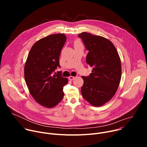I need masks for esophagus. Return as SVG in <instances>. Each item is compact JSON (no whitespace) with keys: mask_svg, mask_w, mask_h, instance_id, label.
Returning <instances> with one entry per match:
<instances>
[{"mask_svg":"<svg viewBox=\"0 0 147 147\" xmlns=\"http://www.w3.org/2000/svg\"><path fill=\"white\" fill-rule=\"evenodd\" d=\"M75 77H73V76H70L69 77V80H70V81H72V80H73L74 79H75Z\"/></svg>","mask_w":147,"mask_h":147,"instance_id":"34e87169","label":"esophagus"}]
</instances>
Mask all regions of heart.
<instances>
[{"instance_id": "1", "label": "heart", "mask_w": 147, "mask_h": 147, "mask_svg": "<svg viewBox=\"0 0 147 147\" xmlns=\"http://www.w3.org/2000/svg\"><path fill=\"white\" fill-rule=\"evenodd\" d=\"M74 48L78 47H84L81 40L79 39H77L74 41Z\"/></svg>"}]
</instances>
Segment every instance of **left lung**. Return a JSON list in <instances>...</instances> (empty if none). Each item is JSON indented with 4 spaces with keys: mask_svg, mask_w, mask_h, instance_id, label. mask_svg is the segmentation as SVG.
<instances>
[{
    "mask_svg": "<svg viewBox=\"0 0 147 147\" xmlns=\"http://www.w3.org/2000/svg\"><path fill=\"white\" fill-rule=\"evenodd\" d=\"M88 51L87 63L92 67L84 80L81 94L94 107H100L116 94L121 80V66L119 53L108 39L83 32L78 35Z\"/></svg>",
    "mask_w": 147,
    "mask_h": 147,
    "instance_id": "8db88e82",
    "label": "left lung"
}]
</instances>
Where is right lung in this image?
I'll return each instance as SVG.
<instances>
[{"label":"right lung","mask_w":147,"mask_h":147,"mask_svg":"<svg viewBox=\"0 0 147 147\" xmlns=\"http://www.w3.org/2000/svg\"><path fill=\"white\" fill-rule=\"evenodd\" d=\"M66 40L64 34L49 35L31 47L24 66V78L30 94L40 105L52 108L64 96L67 78L53 71L60 67L59 56Z\"/></svg>","instance_id":"add662e5"}]
</instances>
